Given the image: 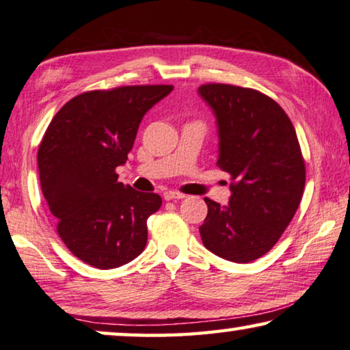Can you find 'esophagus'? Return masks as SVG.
<instances>
[{
    "mask_svg": "<svg viewBox=\"0 0 350 350\" xmlns=\"http://www.w3.org/2000/svg\"><path fill=\"white\" fill-rule=\"evenodd\" d=\"M185 193H181L178 191H165L164 192V198L165 200H180V198H185Z\"/></svg>",
    "mask_w": 350,
    "mask_h": 350,
    "instance_id": "esophagus-1",
    "label": "esophagus"
}]
</instances>
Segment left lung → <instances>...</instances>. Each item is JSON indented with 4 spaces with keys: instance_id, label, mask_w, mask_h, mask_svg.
I'll list each match as a JSON object with an SVG mask.
<instances>
[{
    "instance_id": "left-lung-1",
    "label": "left lung",
    "mask_w": 350,
    "mask_h": 350,
    "mask_svg": "<svg viewBox=\"0 0 350 350\" xmlns=\"http://www.w3.org/2000/svg\"><path fill=\"white\" fill-rule=\"evenodd\" d=\"M217 120V165L231 176L227 206L205 198L203 245L224 260L250 262L277 244L300 205L305 161L282 106L255 89L203 84Z\"/></svg>"
}]
</instances>
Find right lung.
Segmentation results:
<instances>
[{"label": "right lung", "mask_w": 350, "mask_h": 350, "mask_svg": "<svg viewBox=\"0 0 350 350\" xmlns=\"http://www.w3.org/2000/svg\"><path fill=\"white\" fill-rule=\"evenodd\" d=\"M174 85H122L67 101L48 125L37 164L57 234L79 260L98 269L126 265L147 244V219L161 197L119 181L142 117Z\"/></svg>", "instance_id": "1"}]
</instances>
